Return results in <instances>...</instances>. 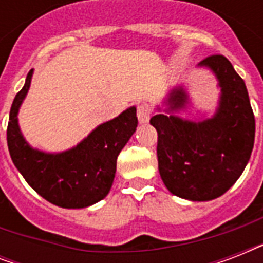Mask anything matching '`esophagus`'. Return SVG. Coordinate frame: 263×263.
<instances>
[{"label": "esophagus", "instance_id": "1", "mask_svg": "<svg viewBox=\"0 0 263 263\" xmlns=\"http://www.w3.org/2000/svg\"><path fill=\"white\" fill-rule=\"evenodd\" d=\"M136 115H138L139 123H147L150 116H152V109L148 107L147 103H140L136 107Z\"/></svg>", "mask_w": 263, "mask_h": 263}]
</instances>
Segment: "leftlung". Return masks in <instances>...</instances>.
Here are the masks:
<instances>
[{
    "label": "left lung",
    "instance_id": "left-lung-1",
    "mask_svg": "<svg viewBox=\"0 0 263 263\" xmlns=\"http://www.w3.org/2000/svg\"><path fill=\"white\" fill-rule=\"evenodd\" d=\"M212 68L221 86L217 115L204 121L156 115L157 158L161 179L169 191L190 200L218 198L245 171L254 147L255 119L245 80L222 54L209 55L199 64ZM187 95L171 92V110L183 107Z\"/></svg>",
    "mask_w": 263,
    "mask_h": 263
}]
</instances>
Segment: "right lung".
Returning a JSON list of instances; mask_svg holds the SVG:
<instances>
[{"label": "right lung", "mask_w": 263, "mask_h": 263, "mask_svg": "<svg viewBox=\"0 0 263 263\" xmlns=\"http://www.w3.org/2000/svg\"><path fill=\"white\" fill-rule=\"evenodd\" d=\"M32 69L13 99L6 129L14 166L26 181L50 203L60 208H87L103 199L115 179L117 157L138 127L135 107L101 124L72 150L46 154L27 144L20 134L17 111L30 88Z\"/></svg>", "instance_id": "add662e5"}]
</instances>
